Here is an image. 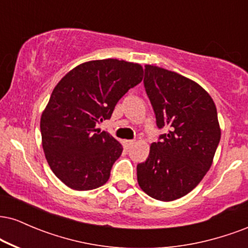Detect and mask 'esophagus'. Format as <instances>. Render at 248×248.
<instances>
[{
	"label": "esophagus",
	"instance_id": "esophagus-1",
	"mask_svg": "<svg viewBox=\"0 0 248 248\" xmlns=\"http://www.w3.org/2000/svg\"><path fill=\"white\" fill-rule=\"evenodd\" d=\"M122 143H124V147L126 148V149H129V148L132 147L134 143H135V141H134V140H124V141H122Z\"/></svg>",
	"mask_w": 248,
	"mask_h": 248
}]
</instances>
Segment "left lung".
Here are the masks:
<instances>
[{"label": "left lung", "instance_id": "1", "mask_svg": "<svg viewBox=\"0 0 248 248\" xmlns=\"http://www.w3.org/2000/svg\"><path fill=\"white\" fill-rule=\"evenodd\" d=\"M144 67L156 124L168 133L138 164V182L150 197L171 202L195 189L212 166L220 141L217 108L196 81L154 65Z\"/></svg>", "mask_w": 248, "mask_h": 248}]
</instances>
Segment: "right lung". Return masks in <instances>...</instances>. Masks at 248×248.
<instances>
[{
    "label": "right lung",
    "instance_id": "right-lung-1",
    "mask_svg": "<svg viewBox=\"0 0 248 248\" xmlns=\"http://www.w3.org/2000/svg\"><path fill=\"white\" fill-rule=\"evenodd\" d=\"M142 79L140 64L109 58L82 62L56 85L41 116L42 146L65 186L87 191L108 181L122 146L96 124Z\"/></svg>",
    "mask_w": 248,
    "mask_h": 248
}]
</instances>
